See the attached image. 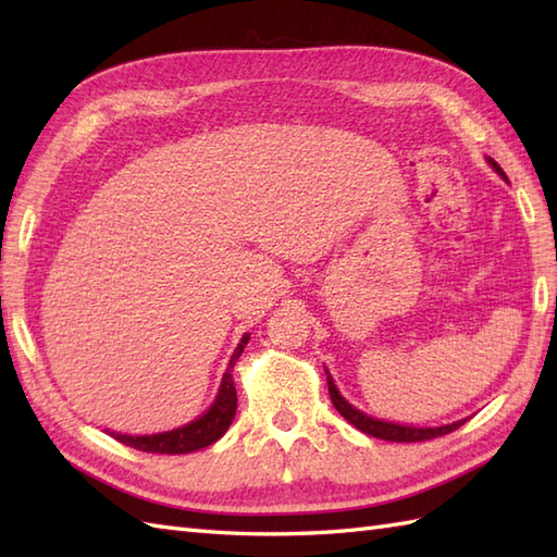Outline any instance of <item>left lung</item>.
I'll return each instance as SVG.
<instances>
[{"mask_svg": "<svg viewBox=\"0 0 557 557\" xmlns=\"http://www.w3.org/2000/svg\"><path fill=\"white\" fill-rule=\"evenodd\" d=\"M488 164L491 168L498 172L503 180H507L505 172L500 170V164L488 158ZM327 373V371H325ZM327 393H330V399H333L335 409L345 417L351 425H357V429L366 435H373V437H381V441H393V443H421V441H431V437H437V435H447L457 431L461 423H465L467 419L461 421H455V423H447V425H435V429H417V425H401V423H393V421H381V419H373L369 417V413L359 411L357 407H351L349 401L339 395V389L335 387V381L330 377L327 373Z\"/></svg>", "mask_w": 557, "mask_h": 557, "instance_id": "8db88e82", "label": "left lung"}]
</instances>
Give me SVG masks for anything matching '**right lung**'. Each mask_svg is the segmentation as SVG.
<instances>
[{"mask_svg":"<svg viewBox=\"0 0 557 557\" xmlns=\"http://www.w3.org/2000/svg\"><path fill=\"white\" fill-rule=\"evenodd\" d=\"M248 337L244 335L239 345H236L227 371L222 375V385L218 389V397L212 401V407L198 417L196 421L182 425V429L164 431L156 435H124V433H110L114 441H120L128 447H136L140 453H156V455H186L196 453V449H203L212 445L224 435L230 429V423L236 413V387L232 381V369L236 359L242 357L244 347L248 345Z\"/></svg>","mask_w":557,"mask_h":557,"instance_id":"add662e5","label":"right lung"}]
</instances>
